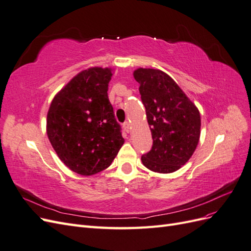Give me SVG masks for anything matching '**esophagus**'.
<instances>
[{"label":"esophagus","instance_id":"esophagus-1","mask_svg":"<svg viewBox=\"0 0 251 251\" xmlns=\"http://www.w3.org/2000/svg\"><path fill=\"white\" fill-rule=\"evenodd\" d=\"M123 126H124L125 131H126V133H130V131H131V124L128 123V121H126V123H124Z\"/></svg>","mask_w":251,"mask_h":251}]
</instances>
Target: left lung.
I'll list each match as a JSON object with an SVG mask.
<instances>
[{"label":"left lung","mask_w":251,"mask_h":251,"mask_svg":"<svg viewBox=\"0 0 251 251\" xmlns=\"http://www.w3.org/2000/svg\"><path fill=\"white\" fill-rule=\"evenodd\" d=\"M146 108L153 146L141 156L149 170L176 172L192 157L200 138L199 110L170 75L157 69L134 71Z\"/></svg>","instance_id":"obj_1"}]
</instances>
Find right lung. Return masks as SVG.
Wrapping results in <instances>:
<instances>
[{"label":"right lung","mask_w":251,"mask_h":251,"mask_svg":"<svg viewBox=\"0 0 251 251\" xmlns=\"http://www.w3.org/2000/svg\"><path fill=\"white\" fill-rule=\"evenodd\" d=\"M110 68L79 72L54 96L47 135L66 166L91 176L111 165L125 139L108 97Z\"/></svg>","instance_id":"1"}]
</instances>
